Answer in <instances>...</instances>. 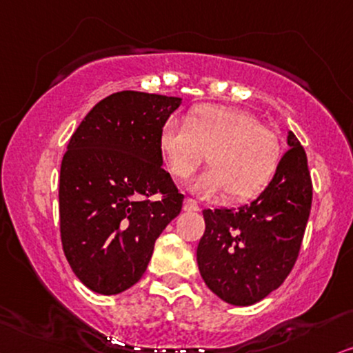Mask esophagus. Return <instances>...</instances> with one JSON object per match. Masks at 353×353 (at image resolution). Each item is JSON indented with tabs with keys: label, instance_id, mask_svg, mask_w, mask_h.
Instances as JSON below:
<instances>
[{
	"label": "esophagus",
	"instance_id": "obj_1",
	"mask_svg": "<svg viewBox=\"0 0 353 353\" xmlns=\"http://www.w3.org/2000/svg\"><path fill=\"white\" fill-rule=\"evenodd\" d=\"M184 210H185V212H199L200 205L195 202L194 199H185L184 200Z\"/></svg>",
	"mask_w": 353,
	"mask_h": 353
}]
</instances>
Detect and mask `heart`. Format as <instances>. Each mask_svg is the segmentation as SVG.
<instances>
[{
	"mask_svg": "<svg viewBox=\"0 0 353 353\" xmlns=\"http://www.w3.org/2000/svg\"><path fill=\"white\" fill-rule=\"evenodd\" d=\"M159 150L174 177L185 179L207 156L210 169L195 177L192 192L210 197L226 190L231 200L256 197L279 168V138L248 110L199 105L187 123L168 119L159 132Z\"/></svg>",
	"mask_w": 353,
	"mask_h": 353,
	"instance_id": "1",
	"label": "heart"
}]
</instances>
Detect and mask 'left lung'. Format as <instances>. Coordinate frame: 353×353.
Wrapping results in <instances>:
<instances>
[{
	"label": "left lung",
	"instance_id": "obj_1",
	"mask_svg": "<svg viewBox=\"0 0 353 353\" xmlns=\"http://www.w3.org/2000/svg\"><path fill=\"white\" fill-rule=\"evenodd\" d=\"M269 185L241 207L205 208L197 248L203 282L228 305L249 306L283 283L295 265L310 218L313 185L295 133Z\"/></svg>",
	"mask_w": 353,
	"mask_h": 353
}]
</instances>
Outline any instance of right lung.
I'll use <instances>...</instances> for the list:
<instances>
[{"label":"right lung","instance_id":"1","mask_svg":"<svg viewBox=\"0 0 353 353\" xmlns=\"http://www.w3.org/2000/svg\"><path fill=\"white\" fill-rule=\"evenodd\" d=\"M181 97L120 91L89 110L60 169V231L74 275L117 295L145 274L184 195L163 169L159 132ZM159 193L161 199L150 201Z\"/></svg>","mask_w":353,"mask_h":353}]
</instances>
